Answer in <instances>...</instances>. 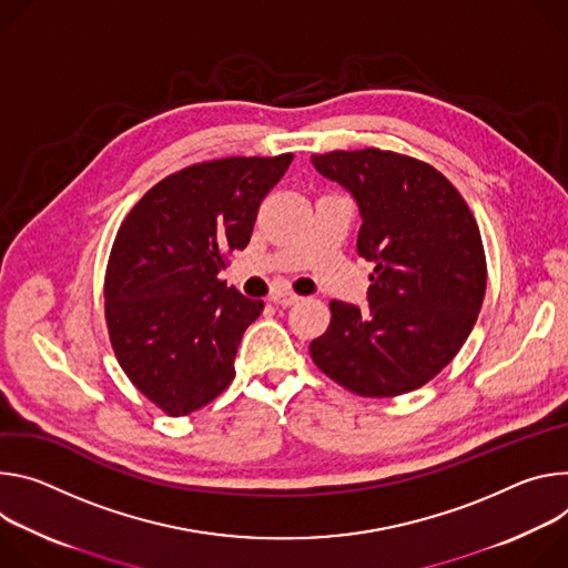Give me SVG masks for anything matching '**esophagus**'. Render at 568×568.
<instances>
[{"instance_id": "34e87169", "label": "esophagus", "mask_w": 568, "mask_h": 568, "mask_svg": "<svg viewBox=\"0 0 568 568\" xmlns=\"http://www.w3.org/2000/svg\"><path fill=\"white\" fill-rule=\"evenodd\" d=\"M271 300H273L275 304H282V306H293V304H297L302 297L295 295V293H288V291H275V293L271 295Z\"/></svg>"}]
</instances>
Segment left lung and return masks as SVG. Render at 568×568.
Here are the masks:
<instances>
[{
    "label": "left lung",
    "mask_w": 568,
    "mask_h": 568,
    "mask_svg": "<svg viewBox=\"0 0 568 568\" xmlns=\"http://www.w3.org/2000/svg\"><path fill=\"white\" fill-rule=\"evenodd\" d=\"M354 196L363 225L356 250L374 262L369 311L332 300L313 363L361 397H397L443 372L471 334L487 264L476 219L430 164L382 149L311 155Z\"/></svg>",
    "instance_id": "8db88e82"
}]
</instances>
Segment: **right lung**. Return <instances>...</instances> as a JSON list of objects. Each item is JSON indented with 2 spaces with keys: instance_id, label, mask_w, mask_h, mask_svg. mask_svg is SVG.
<instances>
[{
  "instance_id": "add662e5",
  "label": "right lung",
  "mask_w": 568,
  "mask_h": 568,
  "mask_svg": "<svg viewBox=\"0 0 568 568\" xmlns=\"http://www.w3.org/2000/svg\"><path fill=\"white\" fill-rule=\"evenodd\" d=\"M291 160L184 166L153 184L116 230L103 284L110 343L133 386L171 417L207 406L234 379L241 336L264 302L219 273L247 245Z\"/></svg>"
}]
</instances>
